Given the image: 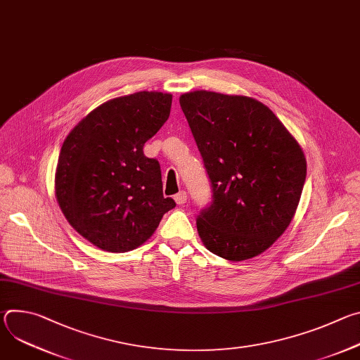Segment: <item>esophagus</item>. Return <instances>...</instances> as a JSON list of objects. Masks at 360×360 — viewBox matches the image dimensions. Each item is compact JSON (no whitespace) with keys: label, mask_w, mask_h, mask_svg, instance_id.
I'll return each mask as SVG.
<instances>
[{"label":"esophagus","mask_w":360,"mask_h":360,"mask_svg":"<svg viewBox=\"0 0 360 360\" xmlns=\"http://www.w3.org/2000/svg\"><path fill=\"white\" fill-rule=\"evenodd\" d=\"M174 199H175V202H176L178 205H184V203L186 202V199H188V195H186L185 191H181V192H178V193L174 196Z\"/></svg>","instance_id":"1"}]
</instances>
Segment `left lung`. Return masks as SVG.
<instances>
[{"label": "left lung", "mask_w": 360, "mask_h": 360, "mask_svg": "<svg viewBox=\"0 0 360 360\" xmlns=\"http://www.w3.org/2000/svg\"><path fill=\"white\" fill-rule=\"evenodd\" d=\"M179 104L212 186L196 218L203 245L233 262L261 255L296 212L306 179L300 145L253 98L200 89Z\"/></svg>", "instance_id": "left-lung-1"}]
</instances>
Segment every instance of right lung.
Segmentation results:
<instances>
[{"label":"right lung","instance_id":"right-lung-1","mask_svg":"<svg viewBox=\"0 0 360 360\" xmlns=\"http://www.w3.org/2000/svg\"><path fill=\"white\" fill-rule=\"evenodd\" d=\"M172 95L141 91L107 101L65 138L56 172V196L71 226L92 245L127 252L152 236L164 214L160 162L145 142L167 122Z\"/></svg>","mask_w":360,"mask_h":360}]
</instances>
